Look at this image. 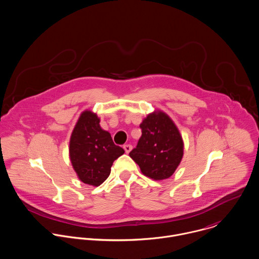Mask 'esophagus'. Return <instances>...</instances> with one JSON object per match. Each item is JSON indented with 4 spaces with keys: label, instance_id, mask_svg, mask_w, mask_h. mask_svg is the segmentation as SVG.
I'll list each match as a JSON object with an SVG mask.
<instances>
[{
    "label": "esophagus",
    "instance_id": "esophagus-1",
    "mask_svg": "<svg viewBox=\"0 0 259 259\" xmlns=\"http://www.w3.org/2000/svg\"><path fill=\"white\" fill-rule=\"evenodd\" d=\"M123 148H124V150H125L126 153H129V152L132 150V145H131V144H126V145L123 146Z\"/></svg>",
    "mask_w": 259,
    "mask_h": 259
}]
</instances>
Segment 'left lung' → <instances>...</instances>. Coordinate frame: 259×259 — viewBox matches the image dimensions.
Instances as JSON below:
<instances>
[{"mask_svg":"<svg viewBox=\"0 0 259 259\" xmlns=\"http://www.w3.org/2000/svg\"><path fill=\"white\" fill-rule=\"evenodd\" d=\"M142 135L129 153L141 172L161 181L174 175L184 155V141L174 121L163 112L149 114L140 124Z\"/></svg>","mask_w":259,"mask_h":259,"instance_id":"1","label":"left lung"}]
</instances>
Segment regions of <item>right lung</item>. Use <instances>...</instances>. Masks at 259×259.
Listing matches in <instances>:
<instances>
[{"mask_svg": "<svg viewBox=\"0 0 259 259\" xmlns=\"http://www.w3.org/2000/svg\"><path fill=\"white\" fill-rule=\"evenodd\" d=\"M124 152L101 128L97 114L88 110L80 114L70 136L69 158L82 183L102 185L110 176L113 162Z\"/></svg>", "mask_w": 259, "mask_h": 259, "instance_id": "1", "label": "right lung"}]
</instances>
